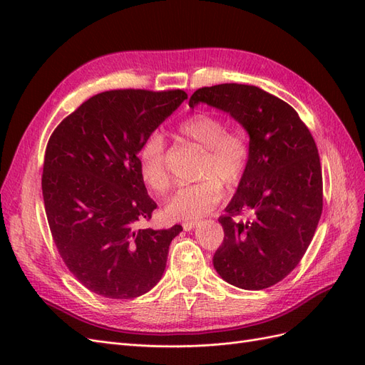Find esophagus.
I'll return each mask as SVG.
<instances>
[{
  "mask_svg": "<svg viewBox=\"0 0 365 365\" xmlns=\"http://www.w3.org/2000/svg\"><path fill=\"white\" fill-rule=\"evenodd\" d=\"M196 225H197V220H190V222H184V224H182V228H184L185 231H190V230H193Z\"/></svg>",
  "mask_w": 365,
  "mask_h": 365,
  "instance_id": "esophagus-1",
  "label": "esophagus"
}]
</instances>
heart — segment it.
Masks as SVG:
<instances>
[{"mask_svg": "<svg viewBox=\"0 0 365 365\" xmlns=\"http://www.w3.org/2000/svg\"><path fill=\"white\" fill-rule=\"evenodd\" d=\"M178 134L204 149L200 178L184 185L168 204V213L180 220H196L210 213L222 200V182L227 189L236 187L248 169L251 143L247 134L237 129H227V121L212 113H195L180 121ZM138 168L143 181L149 189L164 195L170 189V175L165 160V141L153 132L138 152Z\"/></svg>", "mask_w": 365, "mask_h": 365, "instance_id": "obj_1", "label": "heart"}]
</instances>
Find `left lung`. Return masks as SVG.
I'll return each instance as SVG.
<instances>
[{"label":"left lung","mask_w":365,"mask_h":365,"mask_svg":"<svg viewBox=\"0 0 365 365\" xmlns=\"http://www.w3.org/2000/svg\"><path fill=\"white\" fill-rule=\"evenodd\" d=\"M200 102L230 113L250 134L251 160L219 217L224 242L213 267L230 284L260 291L282 282L303 259L323 212V175L311 130L295 109L252 85L196 90ZM250 212L252 217H234Z\"/></svg>","instance_id":"8db88e82"}]
</instances>
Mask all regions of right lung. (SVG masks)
<instances>
[{"mask_svg":"<svg viewBox=\"0 0 365 365\" xmlns=\"http://www.w3.org/2000/svg\"><path fill=\"white\" fill-rule=\"evenodd\" d=\"M187 98L182 90H111L88 98L53 130L42 195L59 256L86 289L128 300L150 291L182 231L137 228L157 208L140 148Z\"/></svg>","mask_w":365,"mask_h":365,"instance_id":"add662e5","label":"right lung"}]
</instances>
